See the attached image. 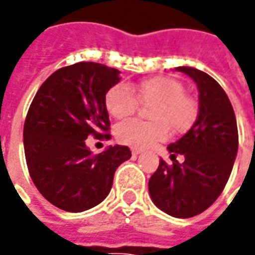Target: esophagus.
I'll use <instances>...</instances> for the list:
<instances>
[{
	"label": "esophagus",
	"mask_w": 255,
	"mask_h": 255,
	"mask_svg": "<svg viewBox=\"0 0 255 255\" xmlns=\"http://www.w3.org/2000/svg\"><path fill=\"white\" fill-rule=\"evenodd\" d=\"M140 153H142V150H140V149H132V154L133 155H139Z\"/></svg>",
	"instance_id": "obj_1"
}]
</instances>
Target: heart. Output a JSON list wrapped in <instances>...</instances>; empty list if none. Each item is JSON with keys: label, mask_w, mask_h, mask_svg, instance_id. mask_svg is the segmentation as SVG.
Masks as SVG:
<instances>
[{"label": "heart", "mask_w": 255, "mask_h": 255, "mask_svg": "<svg viewBox=\"0 0 255 255\" xmlns=\"http://www.w3.org/2000/svg\"><path fill=\"white\" fill-rule=\"evenodd\" d=\"M140 104L149 105V117L153 122L131 119L120 123L115 129L117 140L132 147H149L165 140L169 127L182 133L192 127L198 116L195 100L184 93V86L169 76L144 79L132 86L115 84L106 91L105 108L115 119L129 116Z\"/></svg>", "instance_id": "1"}]
</instances>
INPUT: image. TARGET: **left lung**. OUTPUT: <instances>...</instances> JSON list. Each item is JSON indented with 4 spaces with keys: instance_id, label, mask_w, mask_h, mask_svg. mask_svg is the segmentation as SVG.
Instances as JSON below:
<instances>
[{
    "instance_id": "obj_1",
    "label": "left lung",
    "mask_w": 255,
    "mask_h": 255,
    "mask_svg": "<svg viewBox=\"0 0 255 255\" xmlns=\"http://www.w3.org/2000/svg\"><path fill=\"white\" fill-rule=\"evenodd\" d=\"M199 91L195 123L182 138L168 146L171 166L160 160L149 180V194L158 209L172 217L188 219L205 212L219 198L230 179L238 154L236 117L223 87L208 73L177 67ZM185 157L179 164L176 155Z\"/></svg>"
}]
</instances>
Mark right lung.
Wrapping results in <instances>:
<instances>
[{
    "mask_svg": "<svg viewBox=\"0 0 255 255\" xmlns=\"http://www.w3.org/2000/svg\"><path fill=\"white\" fill-rule=\"evenodd\" d=\"M120 82V71L83 61L60 68L43 82L31 102L23 129L32 182L47 201L65 212L94 208L111 191L115 172L131 158L127 146H109L94 155L90 135H108L105 94Z\"/></svg>",
    "mask_w": 255,
    "mask_h": 255,
    "instance_id": "add662e5",
    "label": "right lung"
}]
</instances>
